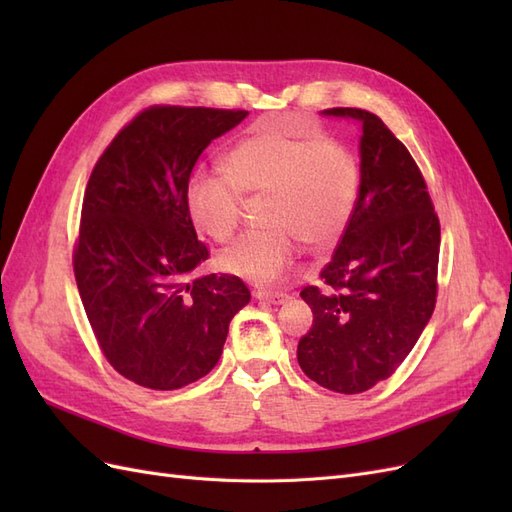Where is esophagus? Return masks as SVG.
<instances>
[{
  "mask_svg": "<svg viewBox=\"0 0 512 512\" xmlns=\"http://www.w3.org/2000/svg\"><path fill=\"white\" fill-rule=\"evenodd\" d=\"M256 299H262L273 305H280L284 301H288V294L282 290H256Z\"/></svg>",
  "mask_w": 512,
  "mask_h": 512,
  "instance_id": "34e87169",
  "label": "esophagus"
}]
</instances>
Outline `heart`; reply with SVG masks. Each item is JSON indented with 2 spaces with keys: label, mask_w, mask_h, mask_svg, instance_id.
Returning a JSON list of instances; mask_svg holds the SVG:
<instances>
[{
  "label": "heart",
  "mask_w": 512,
  "mask_h": 512,
  "mask_svg": "<svg viewBox=\"0 0 512 512\" xmlns=\"http://www.w3.org/2000/svg\"><path fill=\"white\" fill-rule=\"evenodd\" d=\"M361 166L342 143L299 115H271L232 145L226 168L200 166L185 185L192 224L224 243L235 235L245 198L265 196L260 220L218 256L222 271L271 282L299 256V241L327 250L348 228L359 203Z\"/></svg>",
  "instance_id": "heart-1"
}]
</instances>
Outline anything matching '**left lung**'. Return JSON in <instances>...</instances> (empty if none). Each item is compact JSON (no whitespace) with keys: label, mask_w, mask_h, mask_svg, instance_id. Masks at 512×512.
I'll return each instance as SVG.
<instances>
[{"label":"left lung","mask_w":512,"mask_h":512,"mask_svg":"<svg viewBox=\"0 0 512 512\" xmlns=\"http://www.w3.org/2000/svg\"><path fill=\"white\" fill-rule=\"evenodd\" d=\"M363 123L361 192L320 286H305L314 324L297 348L307 378L356 395L393 376L438 297L440 220L406 145L363 108H329Z\"/></svg>","instance_id":"8db88e82"}]
</instances>
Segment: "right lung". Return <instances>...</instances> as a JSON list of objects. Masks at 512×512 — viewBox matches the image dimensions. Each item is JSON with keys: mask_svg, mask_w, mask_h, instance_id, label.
Listing matches in <instances>:
<instances>
[{"mask_svg": "<svg viewBox=\"0 0 512 512\" xmlns=\"http://www.w3.org/2000/svg\"><path fill=\"white\" fill-rule=\"evenodd\" d=\"M241 108L156 104L123 126L87 181L72 267L91 331L123 378L175 391L220 361L228 324L250 301L237 275L192 277L209 258L185 185Z\"/></svg>", "mask_w": 512, "mask_h": 512, "instance_id": "obj_1", "label": "right lung"}]
</instances>
